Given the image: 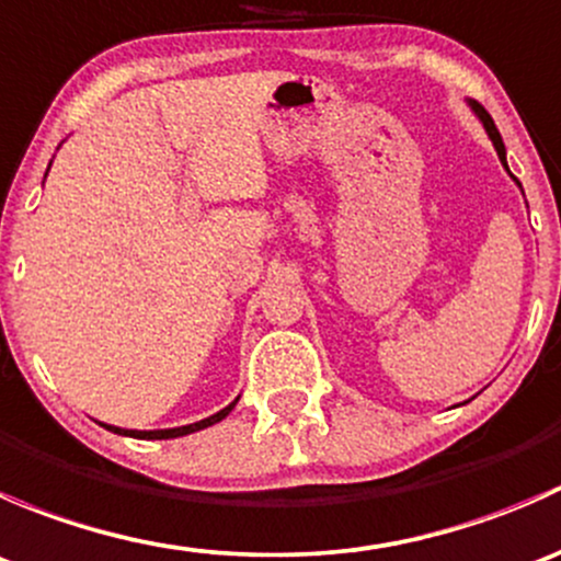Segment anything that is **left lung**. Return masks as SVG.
I'll use <instances>...</instances> for the list:
<instances>
[{"mask_svg":"<svg viewBox=\"0 0 561 561\" xmlns=\"http://www.w3.org/2000/svg\"><path fill=\"white\" fill-rule=\"evenodd\" d=\"M472 107H474V113H478V116H480V122H483L485 133H489V135H491V140H494V146H496V154H500V160L505 162V144H502V135H500V129H496L494 118L489 116V111H485L483 105L472 103Z\"/></svg>","mask_w":561,"mask_h":561,"instance_id":"8db88e82","label":"left lung"}]
</instances>
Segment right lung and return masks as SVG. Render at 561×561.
<instances>
[{
    "instance_id": "1",
    "label": "right lung",
    "mask_w": 561,
    "mask_h": 561,
    "mask_svg": "<svg viewBox=\"0 0 561 561\" xmlns=\"http://www.w3.org/2000/svg\"><path fill=\"white\" fill-rule=\"evenodd\" d=\"M233 407H236V401H233V404L225 407V410H219L217 415L206 417V421L190 423V426H181V428H165V432H124V428H116V426H107V428H111V432H116V434H127V437H138V439H171V437H184V434L197 432V428H206V426H211V423H219L225 415H228L230 410H233Z\"/></svg>"
}]
</instances>
